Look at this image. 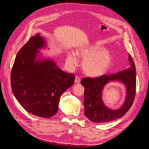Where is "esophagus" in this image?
Segmentation results:
<instances>
[{"mask_svg": "<svg viewBox=\"0 0 149 149\" xmlns=\"http://www.w3.org/2000/svg\"><path fill=\"white\" fill-rule=\"evenodd\" d=\"M74 82H75V83H76V84L80 83V82H81V79H80V78L79 77V76H76Z\"/></svg>", "mask_w": 149, "mask_h": 149, "instance_id": "1", "label": "esophagus"}]
</instances>
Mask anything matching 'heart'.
<instances>
[{
    "label": "heart",
    "instance_id": "obj_1",
    "mask_svg": "<svg viewBox=\"0 0 149 149\" xmlns=\"http://www.w3.org/2000/svg\"><path fill=\"white\" fill-rule=\"evenodd\" d=\"M76 53L83 60L82 66L84 73L90 77L97 78L104 75L112 64L111 54L100 45L91 44L80 47ZM66 60L73 66L78 63L77 58L72 52L68 53Z\"/></svg>",
    "mask_w": 149,
    "mask_h": 149
}]
</instances>
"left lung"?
<instances>
[{"label":"left lung","mask_w":149,"mask_h":149,"mask_svg":"<svg viewBox=\"0 0 149 149\" xmlns=\"http://www.w3.org/2000/svg\"><path fill=\"white\" fill-rule=\"evenodd\" d=\"M129 60V66L123 71L96 78H85L81 81V83L85 88L84 114L92 123H105L119 119L125 114L132 105L136 95V71L134 62L130 55ZM111 82H120L126 88L125 102L116 110H112L107 107L102 100L103 88Z\"/></svg>","instance_id":"1"}]
</instances>
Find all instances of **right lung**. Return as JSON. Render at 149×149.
<instances>
[{
    "mask_svg": "<svg viewBox=\"0 0 149 149\" xmlns=\"http://www.w3.org/2000/svg\"><path fill=\"white\" fill-rule=\"evenodd\" d=\"M48 47L37 33L18 52L11 71V88L17 100L35 116L48 118L56 114L61 94L74 84L75 76L63 71L40 49Z\"/></svg>",
    "mask_w": 149,
    "mask_h": 149,
    "instance_id": "1",
    "label": "right lung"
}]
</instances>
